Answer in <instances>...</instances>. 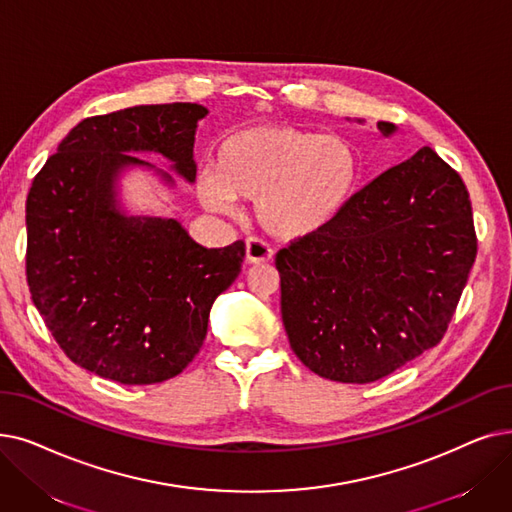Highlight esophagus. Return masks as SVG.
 Listing matches in <instances>:
<instances>
[{"label": "esophagus", "instance_id": "1", "mask_svg": "<svg viewBox=\"0 0 512 512\" xmlns=\"http://www.w3.org/2000/svg\"><path fill=\"white\" fill-rule=\"evenodd\" d=\"M244 257H247L249 263H265L274 257V251L268 242H263L259 238H249L247 247H244Z\"/></svg>", "mask_w": 512, "mask_h": 512}]
</instances>
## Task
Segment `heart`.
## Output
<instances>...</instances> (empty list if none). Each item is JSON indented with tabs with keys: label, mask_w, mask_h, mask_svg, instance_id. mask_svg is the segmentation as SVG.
I'll list each match as a JSON object with an SVG mask.
<instances>
[{
	"label": "heart",
	"mask_w": 512,
	"mask_h": 512,
	"mask_svg": "<svg viewBox=\"0 0 512 512\" xmlns=\"http://www.w3.org/2000/svg\"><path fill=\"white\" fill-rule=\"evenodd\" d=\"M360 180V154L345 138L265 123L238 129L217 146L213 171L198 175L196 194L211 211H230L234 198L255 201L265 232L303 240L347 209Z\"/></svg>",
	"instance_id": "1"
}]
</instances>
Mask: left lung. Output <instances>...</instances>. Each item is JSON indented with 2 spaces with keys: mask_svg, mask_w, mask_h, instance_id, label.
Segmentation results:
<instances>
[{
  "mask_svg": "<svg viewBox=\"0 0 512 512\" xmlns=\"http://www.w3.org/2000/svg\"><path fill=\"white\" fill-rule=\"evenodd\" d=\"M475 255L464 182L420 148L355 192L326 230L278 251L288 341L324 379L379 381L441 341Z\"/></svg>",
  "mask_w": 512,
  "mask_h": 512,
  "instance_id": "left-lung-1",
  "label": "left lung"
}]
</instances>
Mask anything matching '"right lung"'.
<instances>
[{"mask_svg": "<svg viewBox=\"0 0 512 512\" xmlns=\"http://www.w3.org/2000/svg\"><path fill=\"white\" fill-rule=\"evenodd\" d=\"M209 110L175 102L81 121L35 175L27 196V282L69 358L102 379L152 385L201 349L213 301L240 274L244 242L207 249L173 217L131 215L121 177L171 173L136 154H161L194 184V136Z\"/></svg>", "mask_w": 512, "mask_h": 512, "instance_id": "obj_1", "label": "right lung"}]
</instances>
